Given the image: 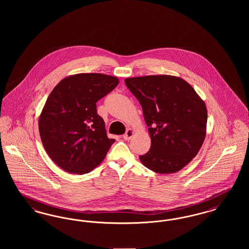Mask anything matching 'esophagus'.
Masks as SVG:
<instances>
[{"label":"esophagus","mask_w":249,"mask_h":249,"mask_svg":"<svg viewBox=\"0 0 249 249\" xmlns=\"http://www.w3.org/2000/svg\"><path fill=\"white\" fill-rule=\"evenodd\" d=\"M133 133H134V131H133L132 129H128L127 131H126V133L123 135V138H124L125 140L129 141V140H130V138L133 136Z\"/></svg>","instance_id":"obj_1"}]
</instances>
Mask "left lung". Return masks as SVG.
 <instances>
[{"label": "left lung", "instance_id": "obj_1", "mask_svg": "<svg viewBox=\"0 0 249 249\" xmlns=\"http://www.w3.org/2000/svg\"><path fill=\"white\" fill-rule=\"evenodd\" d=\"M141 104L151 147L139 159L155 173L166 175L183 169L198 154L206 135L207 109L184 79L169 74L125 79Z\"/></svg>", "mask_w": 249, "mask_h": 249}]
</instances>
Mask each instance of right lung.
Returning a JSON list of instances; mask_svg holds the SVG:
<instances>
[{
    "mask_svg": "<svg viewBox=\"0 0 249 249\" xmlns=\"http://www.w3.org/2000/svg\"><path fill=\"white\" fill-rule=\"evenodd\" d=\"M119 83L118 77L104 73H76L59 81L48 96L39 133L48 156L62 170L88 174L106 158L116 140L107 137L96 103Z\"/></svg>",
    "mask_w": 249,
    "mask_h": 249,
    "instance_id": "obj_1",
    "label": "right lung"
}]
</instances>
